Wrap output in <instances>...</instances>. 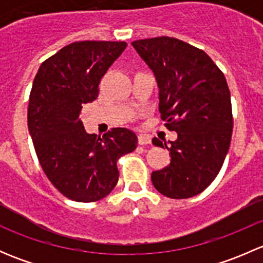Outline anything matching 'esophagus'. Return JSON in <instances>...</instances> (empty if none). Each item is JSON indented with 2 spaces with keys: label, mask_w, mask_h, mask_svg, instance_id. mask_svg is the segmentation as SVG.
Masks as SVG:
<instances>
[{
  "label": "esophagus",
  "mask_w": 263,
  "mask_h": 263,
  "mask_svg": "<svg viewBox=\"0 0 263 263\" xmlns=\"http://www.w3.org/2000/svg\"><path fill=\"white\" fill-rule=\"evenodd\" d=\"M151 142V137L147 135H139V145H148Z\"/></svg>",
  "instance_id": "obj_1"
}]
</instances>
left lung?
I'll return each mask as SVG.
<instances>
[{
  "instance_id": "1",
  "label": "left lung",
  "mask_w": 263,
  "mask_h": 263,
  "mask_svg": "<svg viewBox=\"0 0 263 263\" xmlns=\"http://www.w3.org/2000/svg\"><path fill=\"white\" fill-rule=\"evenodd\" d=\"M159 89V112L176 141L153 139L171 151V163L151 173L154 187L171 198H188L210 185L221 169L233 131L225 76L203 50L176 38L132 42Z\"/></svg>"
}]
</instances>
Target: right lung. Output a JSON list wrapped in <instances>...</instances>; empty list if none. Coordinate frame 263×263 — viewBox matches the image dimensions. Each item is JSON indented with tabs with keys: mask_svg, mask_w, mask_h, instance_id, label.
Wrapping results in <instances>:
<instances>
[{
	"mask_svg": "<svg viewBox=\"0 0 263 263\" xmlns=\"http://www.w3.org/2000/svg\"><path fill=\"white\" fill-rule=\"evenodd\" d=\"M126 47V42L71 43L44 61L34 79L29 132L46 176L70 200L105 197L118 182V158L137 146L131 129L112 128L98 137L80 119L82 105L97 99L100 80Z\"/></svg>",
	"mask_w": 263,
	"mask_h": 263,
	"instance_id": "right-lung-1",
	"label": "right lung"
}]
</instances>
